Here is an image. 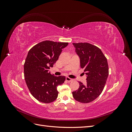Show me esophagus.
<instances>
[{"label": "esophagus", "mask_w": 132, "mask_h": 132, "mask_svg": "<svg viewBox=\"0 0 132 132\" xmlns=\"http://www.w3.org/2000/svg\"><path fill=\"white\" fill-rule=\"evenodd\" d=\"M65 79H66V80H67L68 82H71V81H73V79L70 78H69V77H66V78H65Z\"/></svg>", "instance_id": "obj_1"}]
</instances>
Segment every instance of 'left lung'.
I'll list each match as a JSON object with an SVG mask.
<instances>
[{
  "label": "left lung",
  "instance_id": "1",
  "mask_svg": "<svg viewBox=\"0 0 132 132\" xmlns=\"http://www.w3.org/2000/svg\"><path fill=\"white\" fill-rule=\"evenodd\" d=\"M73 45L87 80L86 84L79 82V88L73 92V96L76 101L89 103L98 97L104 89L109 73L107 61L96 46L89 43H73Z\"/></svg>",
  "mask_w": 132,
  "mask_h": 132
}]
</instances>
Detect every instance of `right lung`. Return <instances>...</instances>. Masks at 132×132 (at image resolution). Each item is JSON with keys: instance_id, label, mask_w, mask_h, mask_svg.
Instances as JSON below:
<instances>
[{"instance_id": "1", "label": "right lung", "mask_w": 132, "mask_h": 132, "mask_svg": "<svg viewBox=\"0 0 132 132\" xmlns=\"http://www.w3.org/2000/svg\"><path fill=\"white\" fill-rule=\"evenodd\" d=\"M67 42L45 41L28 52L24 64V77L31 95L39 102L48 103L58 97L57 86L64 82V76L55 77L49 71L58 59Z\"/></svg>"}]
</instances>
